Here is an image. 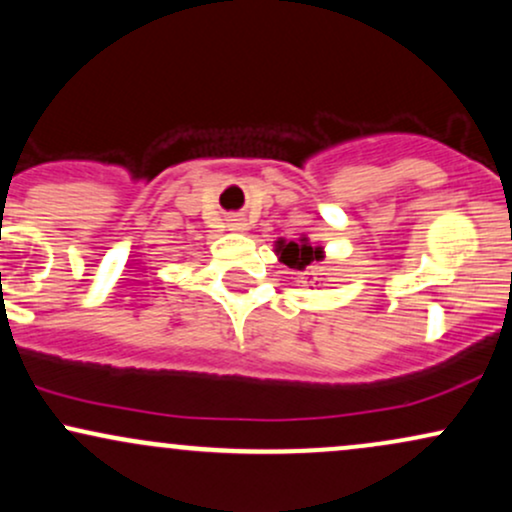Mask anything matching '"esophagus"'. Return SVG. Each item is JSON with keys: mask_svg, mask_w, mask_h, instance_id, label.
I'll return each mask as SVG.
<instances>
[{"mask_svg": "<svg viewBox=\"0 0 512 512\" xmlns=\"http://www.w3.org/2000/svg\"><path fill=\"white\" fill-rule=\"evenodd\" d=\"M231 231H245L243 223H231Z\"/></svg>", "mask_w": 512, "mask_h": 512, "instance_id": "obj_1", "label": "esophagus"}]
</instances>
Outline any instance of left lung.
Wrapping results in <instances>:
<instances>
[{
  "mask_svg": "<svg viewBox=\"0 0 512 512\" xmlns=\"http://www.w3.org/2000/svg\"><path fill=\"white\" fill-rule=\"evenodd\" d=\"M276 255H279V262H284L286 267L298 269V272H305V267L317 262L322 257V248H313L308 243V238H301L298 243L293 240H276Z\"/></svg>",
  "mask_w": 512,
  "mask_h": 512,
  "instance_id": "1",
  "label": "left lung"
}]
</instances>
